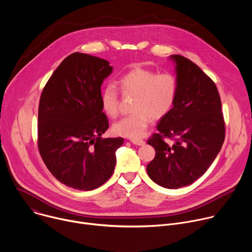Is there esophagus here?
Masks as SVG:
<instances>
[{"label": "esophagus", "instance_id": "esophagus-1", "mask_svg": "<svg viewBox=\"0 0 252 252\" xmlns=\"http://www.w3.org/2000/svg\"><path fill=\"white\" fill-rule=\"evenodd\" d=\"M130 141L133 143V145H135V146H143L146 143V141L145 140H142V139H130Z\"/></svg>", "mask_w": 252, "mask_h": 252}]
</instances>
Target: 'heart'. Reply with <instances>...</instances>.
I'll return each mask as SVG.
<instances>
[{
  "label": "heart",
  "mask_w": 252,
  "mask_h": 252,
  "mask_svg": "<svg viewBox=\"0 0 252 252\" xmlns=\"http://www.w3.org/2000/svg\"><path fill=\"white\" fill-rule=\"evenodd\" d=\"M119 86L125 96L134 95L131 112L113 125V132L131 139L140 138L147 131L152 119L160 120L165 117L175 101L177 82L170 73L157 74L155 70L135 67L124 75ZM100 106L109 118L119 114L120 95L112 84L105 86L100 93Z\"/></svg>",
  "instance_id": "heart-1"
}]
</instances>
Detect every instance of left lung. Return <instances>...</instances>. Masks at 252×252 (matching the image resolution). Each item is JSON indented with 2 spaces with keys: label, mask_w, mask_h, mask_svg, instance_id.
Masks as SVG:
<instances>
[{
  "label": "left lung",
  "mask_w": 252,
  "mask_h": 252,
  "mask_svg": "<svg viewBox=\"0 0 252 252\" xmlns=\"http://www.w3.org/2000/svg\"><path fill=\"white\" fill-rule=\"evenodd\" d=\"M177 94L172 109L158 121V133L148 143L156 151L149 176L158 186L176 189L194 183L221 150L225 125L217 86L190 60L171 55ZM163 137L175 139L168 146Z\"/></svg>",
  "instance_id": "left-lung-1"
}]
</instances>
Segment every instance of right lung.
I'll return each instance as SVG.
<instances>
[{
  "label": "right lung",
  "mask_w": 252,
  "mask_h": 252,
  "mask_svg": "<svg viewBox=\"0 0 252 252\" xmlns=\"http://www.w3.org/2000/svg\"><path fill=\"white\" fill-rule=\"evenodd\" d=\"M110 63L74 53L56 68L39 104L38 147L51 173L71 189L93 190L109 179L123 137L101 138L109 122L100 106V87Z\"/></svg>",
  "instance_id": "1"
}]
</instances>
